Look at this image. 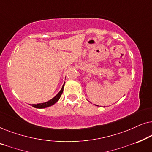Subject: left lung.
I'll return each instance as SVG.
<instances>
[{
	"label": "left lung",
	"mask_w": 152,
	"mask_h": 152,
	"mask_svg": "<svg viewBox=\"0 0 152 152\" xmlns=\"http://www.w3.org/2000/svg\"><path fill=\"white\" fill-rule=\"evenodd\" d=\"M96 106H97V105H96Z\"/></svg>",
	"instance_id": "obj_1"
}]
</instances>
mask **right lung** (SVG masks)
Wrapping results in <instances>:
<instances>
[{"label": "right lung", "mask_w": 152, "mask_h": 152, "mask_svg": "<svg viewBox=\"0 0 152 152\" xmlns=\"http://www.w3.org/2000/svg\"><path fill=\"white\" fill-rule=\"evenodd\" d=\"M64 84H65V82H64V84L63 85V86H62L61 91H60L55 96L53 97V99H50L49 101L46 102L39 103V104H32V107H34V108H37V109H44V108L50 107V106L55 104L57 102L58 100H59V98H60V97H61V95L62 94V93H63Z\"/></svg>", "instance_id": "add662e5"}]
</instances>
